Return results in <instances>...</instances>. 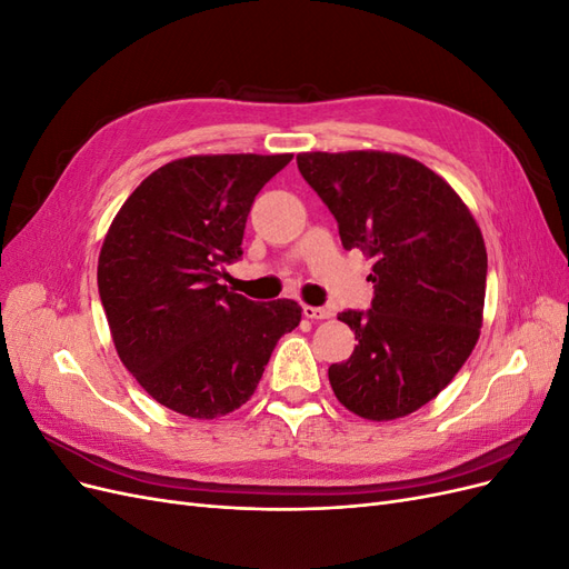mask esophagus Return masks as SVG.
<instances>
[{
    "mask_svg": "<svg viewBox=\"0 0 569 569\" xmlns=\"http://www.w3.org/2000/svg\"><path fill=\"white\" fill-rule=\"evenodd\" d=\"M303 316H306L308 320H325V318H330L332 313L327 311V308H320V306H308V303H303Z\"/></svg>",
    "mask_w": 569,
    "mask_h": 569,
    "instance_id": "obj_1",
    "label": "esophagus"
}]
</instances>
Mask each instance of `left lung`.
I'll use <instances>...</instances> for the list:
<instances>
[{"label": "left lung", "mask_w": 569, "mask_h": 569, "mask_svg": "<svg viewBox=\"0 0 569 569\" xmlns=\"http://www.w3.org/2000/svg\"><path fill=\"white\" fill-rule=\"evenodd\" d=\"M303 180L332 211L343 249L375 258L370 311H343L349 360L327 375L339 403L385 422L410 416L449 385L479 339L487 247L453 187L389 151H306Z\"/></svg>", "instance_id": "left-lung-1"}]
</instances>
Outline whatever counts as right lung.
I'll return each mask as SVG.
<instances>
[{"label":"right lung","instance_id":"1","mask_svg":"<svg viewBox=\"0 0 569 569\" xmlns=\"http://www.w3.org/2000/svg\"><path fill=\"white\" fill-rule=\"evenodd\" d=\"M291 153L170 161L120 206L97 266L123 366L153 401L194 420L228 416L261 382L274 343L301 322L291 299L256 303L220 284L242 256L247 216Z\"/></svg>","mask_w":569,"mask_h":569}]
</instances>
